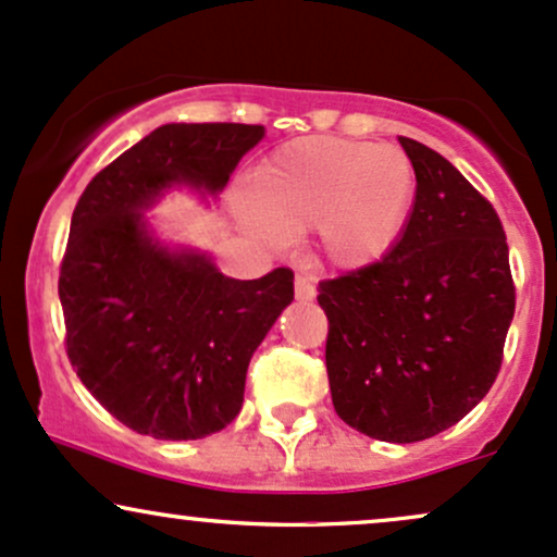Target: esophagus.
I'll use <instances>...</instances> for the list:
<instances>
[{"instance_id": "34e87169", "label": "esophagus", "mask_w": 557, "mask_h": 557, "mask_svg": "<svg viewBox=\"0 0 557 557\" xmlns=\"http://www.w3.org/2000/svg\"><path fill=\"white\" fill-rule=\"evenodd\" d=\"M295 295H297V299H302V302H310V299L315 297V284H312V278L297 276L295 278Z\"/></svg>"}]
</instances>
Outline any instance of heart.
<instances>
[{"instance_id":"obj_1","label":"heart","mask_w":557,"mask_h":557,"mask_svg":"<svg viewBox=\"0 0 557 557\" xmlns=\"http://www.w3.org/2000/svg\"><path fill=\"white\" fill-rule=\"evenodd\" d=\"M416 197L408 154L368 141L310 136L278 147L236 191V212L268 247L318 228L339 268L379 260L403 231Z\"/></svg>"}]
</instances>
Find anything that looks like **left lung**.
Listing matches in <instances>:
<instances>
[{"instance_id": "1", "label": "left lung", "mask_w": 557, "mask_h": 557, "mask_svg": "<svg viewBox=\"0 0 557 557\" xmlns=\"http://www.w3.org/2000/svg\"><path fill=\"white\" fill-rule=\"evenodd\" d=\"M416 202L381 260L318 284L334 410L381 442H421L495 384L516 312L497 210L453 162L399 136Z\"/></svg>"}]
</instances>
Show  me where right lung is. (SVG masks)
<instances>
[{"mask_svg": "<svg viewBox=\"0 0 557 557\" xmlns=\"http://www.w3.org/2000/svg\"><path fill=\"white\" fill-rule=\"evenodd\" d=\"M265 134L249 123H168L89 181L60 262L65 349L108 413L154 440H202L245 403L252 352L295 299L292 268L228 278L205 255L171 252L141 208L162 189L210 195Z\"/></svg>", "mask_w": 557, "mask_h": 557, "instance_id": "obj_1", "label": "right lung"}]
</instances>
